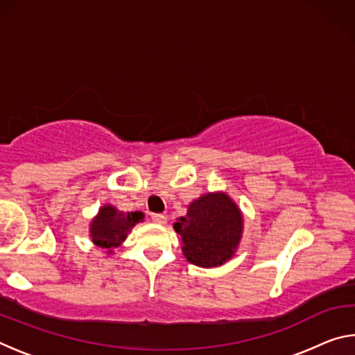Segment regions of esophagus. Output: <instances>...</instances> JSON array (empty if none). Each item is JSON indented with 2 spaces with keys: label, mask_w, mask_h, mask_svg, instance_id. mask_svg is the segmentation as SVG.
Instances as JSON below:
<instances>
[{
  "label": "esophagus",
  "mask_w": 355,
  "mask_h": 355,
  "mask_svg": "<svg viewBox=\"0 0 355 355\" xmlns=\"http://www.w3.org/2000/svg\"><path fill=\"white\" fill-rule=\"evenodd\" d=\"M152 220L155 222V224H166L167 218L164 214H158V213H153L152 214Z\"/></svg>",
  "instance_id": "1"
}]
</instances>
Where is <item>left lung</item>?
Masks as SVG:
<instances>
[{
  "mask_svg": "<svg viewBox=\"0 0 355 355\" xmlns=\"http://www.w3.org/2000/svg\"><path fill=\"white\" fill-rule=\"evenodd\" d=\"M241 209L225 192H208L189 203L173 228L182 238L183 255L200 268H216L235 255L243 235Z\"/></svg>",
  "mask_w": 355,
  "mask_h": 355,
  "instance_id": "left-lung-1",
  "label": "left lung"
}]
</instances>
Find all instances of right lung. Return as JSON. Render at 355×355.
<instances>
[{"label":"right lung","instance_id":"obj_1","mask_svg":"<svg viewBox=\"0 0 355 355\" xmlns=\"http://www.w3.org/2000/svg\"><path fill=\"white\" fill-rule=\"evenodd\" d=\"M142 219L144 213L141 211L123 213L112 205H105L91 222L89 232L95 245L106 249L107 254H112V250L125 241L131 228Z\"/></svg>","mask_w":355,"mask_h":355}]
</instances>
